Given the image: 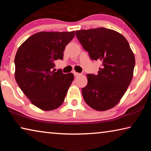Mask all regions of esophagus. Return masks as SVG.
Listing matches in <instances>:
<instances>
[{
	"instance_id": "obj_1",
	"label": "esophagus",
	"mask_w": 151,
	"mask_h": 151,
	"mask_svg": "<svg viewBox=\"0 0 151 151\" xmlns=\"http://www.w3.org/2000/svg\"><path fill=\"white\" fill-rule=\"evenodd\" d=\"M73 74H74V75H75V76H80L81 74V73H76V72H74L73 73Z\"/></svg>"
}]
</instances>
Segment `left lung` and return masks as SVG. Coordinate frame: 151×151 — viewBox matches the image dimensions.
Here are the masks:
<instances>
[{
  "label": "left lung",
  "instance_id": "left-lung-1",
  "mask_svg": "<svg viewBox=\"0 0 151 151\" xmlns=\"http://www.w3.org/2000/svg\"><path fill=\"white\" fill-rule=\"evenodd\" d=\"M76 36L91 59L102 64L98 75H87V85L82 88L84 100L96 111L111 109L119 103L131 84L134 53L127 40L114 30H80Z\"/></svg>",
  "mask_w": 151,
  "mask_h": 151
}]
</instances>
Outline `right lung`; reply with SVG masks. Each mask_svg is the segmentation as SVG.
<instances>
[{
  "label": "right lung",
  "instance_id": "1",
  "mask_svg": "<svg viewBox=\"0 0 151 151\" xmlns=\"http://www.w3.org/2000/svg\"><path fill=\"white\" fill-rule=\"evenodd\" d=\"M75 37L71 32H39L20 46L14 58L18 85L30 102L43 111H52L65 101L73 73L55 72V61L63 58L66 46Z\"/></svg>",
  "mask_w": 151,
  "mask_h": 151
}]
</instances>
